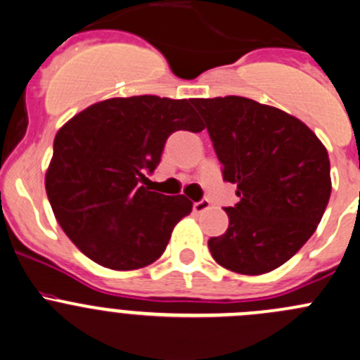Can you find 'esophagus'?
I'll use <instances>...</instances> for the list:
<instances>
[{
	"label": "esophagus",
	"mask_w": 360,
	"mask_h": 360,
	"mask_svg": "<svg viewBox=\"0 0 360 360\" xmlns=\"http://www.w3.org/2000/svg\"><path fill=\"white\" fill-rule=\"evenodd\" d=\"M207 207H210V201H207V199H201V201L194 202L192 210H194V213H202V211H206Z\"/></svg>",
	"instance_id": "obj_1"
}]
</instances>
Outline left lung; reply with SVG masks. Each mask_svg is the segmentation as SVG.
<instances>
[{
    "mask_svg": "<svg viewBox=\"0 0 360 360\" xmlns=\"http://www.w3.org/2000/svg\"><path fill=\"white\" fill-rule=\"evenodd\" d=\"M225 181L229 229L207 240L225 269L258 276L286 263L316 232L331 195L329 155L316 133L276 107L244 97L192 98Z\"/></svg>",
    "mask_w": 360,
    "mask_h": 360,
    "instance_id": "obj_1",
    "label": "left lung"
}]
</instances>
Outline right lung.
Here are the masks:
<instances>
[{
	"label": "right lung",
	"instance_id": "right-lung-1",
	"mask_svg": "<svg viewBox=\"0 0 360 360\" xmlns=\"http://www.w3.org/2000/svg\"><path fill=\"white\" fill-rule=\"evenodd\" d=\"M179 129L198 133L205 124L191 100L155 95L103 100L58 129L44 179L48 201L62 231L90 260L135 270L165 253L192 202L142 184Z\"/></svg>",
	"mask_w": 360,
	"mask_h": 360
}]
</instances>
